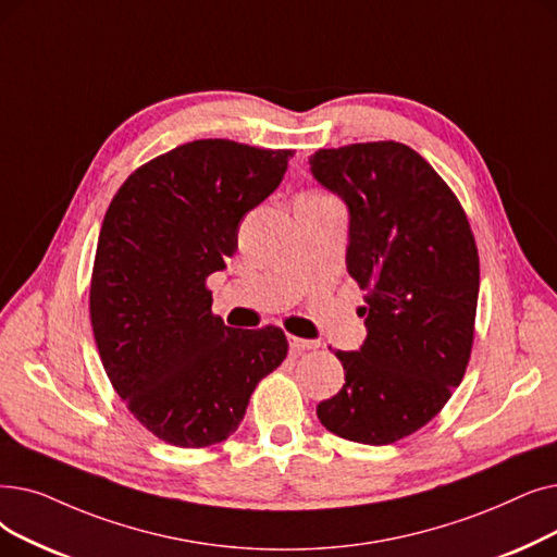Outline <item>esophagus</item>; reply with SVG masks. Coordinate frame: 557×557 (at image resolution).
Here are the masks:
<instances>
[{
  "label": "esophagus",
  "mask_w": 557,
  "mask_h": 557,
  "mask_svg": "<svg viewBox=\"0 0 557 557\" xmlns=\"http://www.w3.org/2000/svg\"><path fill=\"white\" fill-rule=\"evenodd\" d=\"M288 346H292L294 352H305V350H313L319 348V342H309V338H300V336H292L288 334Z\"/></svg>",
  "instance_id": "obj_1"
}]
</instances>
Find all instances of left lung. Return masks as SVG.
I'll use <instances>...</instances> for the list:
<instances>
[{
    "instance_id": "8db88e82",
    "label": "left lung",
    "mask_w": 557,
    "mask_h": 557,
    "mask_svg": "<svg viewBox=\"0 0 557 557\" xmlns=\"http://www.w3.org/2000/svg\"><path fill=\"white\" fill-rule=\"evenodd\" d=\"M309 165L348 207L346 265L367 292L364 344L336 350L346 384L317 414L344 440L394 444L437 417L465 377L480 288L473 232L448 184L403 143L319 150Z\"/></svg>"
}]
</instances>
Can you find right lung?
Segmentation results:
<instances>
[{
  "mask_svg": "<svg viewBox=\"0 0 557 557\" xmlns=\"http://www.w3.org/2000/svg\"><path fill=\"white\" fill-rule=\"evenodd\" d=\"M292 157L193 140L140 165L107 209L90 280L95 344L117 396L165 444L225 442L286 357L280 327L234 330L213 317L207 277L225 269L240 221Z\"/></svg>",
  "mask_w": 557,
  "mask_h": 557,
  "instance_id": "1",
  "label": "right lung"
}]
</instances>
